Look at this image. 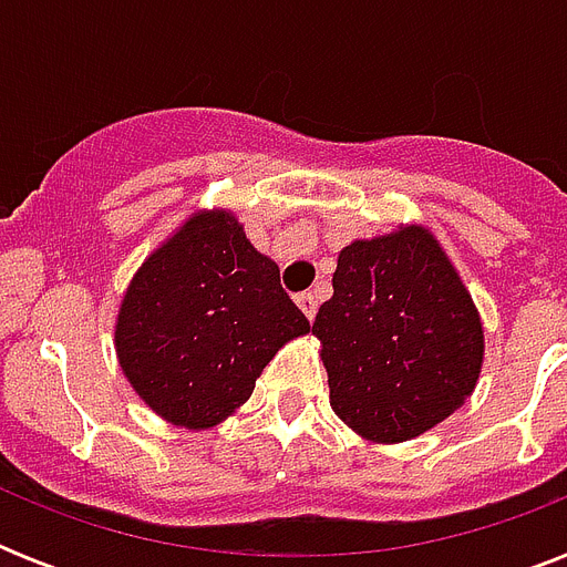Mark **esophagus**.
Here are the masks:
<instances>
[{"label": "esophagus", "mask_w": 567, "mask_h": 567, "mask_svg": "<svg viewBox=\"0 0 567 567\" xmlns=\"http://www.w3.org/2000/svg\"><path fill=\"white\" fill-rule=\"evenodd\" d=\"M297 306H300L302 309V315H306V318H315V315H318V293L315 291H306V293H300V297H297Z\"/></svg>", "instance_id": "obj_1"}]
</instances>
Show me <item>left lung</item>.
<instances>
[{"mask_svg":"<svg viewBox=\"0 0 567 567\" xmlns=\"http://www.w3.org/2000/svg\"><path fill=\"white\" fill-rule=\"evenodd\" d=\"M332 288L311 336L329 405L355 435L400 444L465 405L483 373V318L423 223L347 244Z\"/></svg>","mask_w":567,"mask_h":567,"instance_id":"left-lung-1","label":"left lung"}]
</instances>
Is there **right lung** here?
<instances>
[{"instance_id": "add662e5", "label": "right lung", "mask_w": 567, "mask_h": 567, "mask_svg": "<svg viewBox=\"0 0 567 567\" xmlns=\"http://www.w3.org/2000/svg\"><path fill=\"white\" fill-rule=\"evenodd\" d=\"M306 332L274 258L217 205L190 212L128 279L114 353L162 421L203 432L238 412L265 364Z\"/></svg>"}]
</instances>
